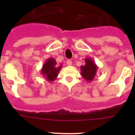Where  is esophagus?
<instances>
[{"label":"esophagus","instance_id":"obj_1","mask_svg":"<svg viewBox=\"0 0 135 135\" xmlns=\"http://www.w3.org/2000/svg\"><path fill=\"white\" fill-rule=\"evenodd\" d=\"M66 64L68 66H71L72 64V61L71 59H67V61H66Z\"/></svg>","mask_w":135,"mask_h":135}]
</instances>
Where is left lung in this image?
Instances as JSON below:
<instances>
[{"mask_svg":"<svg viewBox=\"0 0 135 135\" xmlns=\"http://www.w3.org/2000/svg\"><path fill=\"white\" fill-rule=\"evenodd\" d=\"M98 70V66L94 63L92 58L88 57L85 59V64L80 66V74L85 80L88 82H91L93 80Z\"/></svg>","mask_w":135,"mask_h":135,"instance_id":"1","label":"left lung"}]
</instances>
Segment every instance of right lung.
<instances>
[{"label":"right lung","instance_id":"add662e5","mask_svg":"<svg viewBox=\"0 0 135 135\" xmlns=\"http://www.w3.org/2000/svg\"><path fill=\"white\" fill-rule=\"evenodd\" d=\"M62 68L61 64H57L55 58H49L43 64L41 71L43 76L49 82H52L57 78L59 71Z\"/></svg>","mask_w":135,"mask_h":135}]
</instances>
